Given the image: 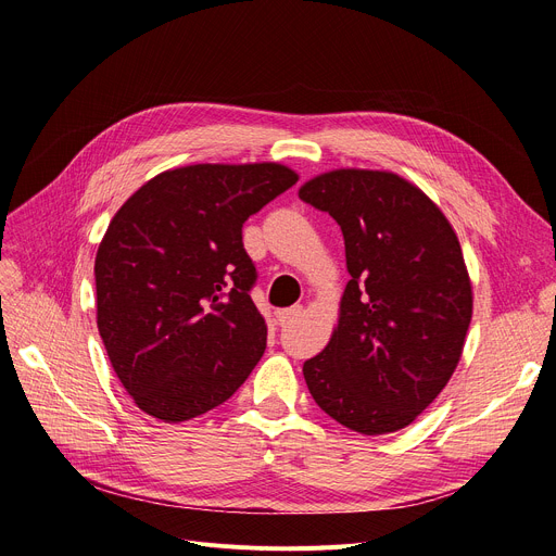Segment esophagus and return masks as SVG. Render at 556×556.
Returning a JSON list of instances; mask_svg holds the SVG:
<instances>
[{
	"instance_id": "esophagus-1",
	"label": "esophagus",
	"mask_w": 556,
	"mask_h": 556,
	"mask_svg": "<svg viewBox=\"0 0 556 556\" xmlns=\"http://www.w3.org/2000/svg\"><path fill=\"white\" fill-rule=\"evenodd\" d=\"M302 306H290V308H279L275 315H277V319L279 323L283 325V323H290V319H295V317H300L302 315Z\"/></svg>"
}]
</instances>
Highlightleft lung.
Masks as SVG:
<instances>
[{"label":"left lung","mask_w":556,"mask_h":556,"mask_svg":"<svg viewBox=\"0 0 556 556\" xmlns=\"http://www.w3.org/2000/svg\"><path fill=\"white\" fill-rule=\"evenodd\" d=\"M342 229L340 323L304 363L311 396L349 430L410 426L459 363L473 293L459 241L440 207L388 170L340 168L300 189Z\"/></svg>","instance_id":"left-lung-1"}]
</instances>
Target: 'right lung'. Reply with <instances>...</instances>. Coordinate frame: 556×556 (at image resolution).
<instances>
[{"label": "right lung", "instance_id": "obj_1", "mask_svg": "<svg viewBox=\"0 0 556 556\" xmlns=\"http://www.w3.org/2000/svg\"><path fill=\"white\" fill-rule=\"evenodd\" d=\"M298 182L275 162L155 175L114 214L97 252V325L137 407L178 424L237 392L266 352L243 223Z\"/></svg>", "mask_w": 556, "mask_h": 556}]
</instances>
